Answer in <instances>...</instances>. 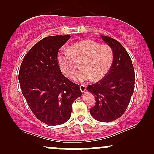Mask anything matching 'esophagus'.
<instances>
[{
    "label": "esophagus",
    "instance_id": "1",
    "mask_svg": "<svg viewBox=\"0 0 154 154\" xmlns=\"http://www.w3.org/2000/svg\"><path fill=\"white\" fill-rule=\"evenodd\" d=\"M79 88H80V91L82 93H84V92L86 91V86L84 85H81L79 86Z\"/></svg>",
    "mask_w": 154,
    "mask_h": 154
}]
</instances>
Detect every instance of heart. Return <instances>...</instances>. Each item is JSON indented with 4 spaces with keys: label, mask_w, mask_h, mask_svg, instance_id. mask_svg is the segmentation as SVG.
Returning <instances> with one entry per match:
<instances>
[{
    "label": "heart",
    "mask_w": 154,
    "mask_h": 154,
    "mask_svg": "<svg viewBox=\"0 0 154 154\" xmlns=\"http://www.w3.org/2000/svg\"><path fill=\"white\" fill-rule=\"evenodd\" d=\"M82 59L80 70L76 73L75 79L77 82H85L92 79H101L110 70L114 61V51L111 46L93 40H83L62 51L58 56L59 66L65 75L72 77L76 69L75 60Z\"/></svg>",
    "instance_id": "1"
}]
</instances>
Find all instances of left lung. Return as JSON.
Wrapping results in <instances>:
<instances>
[{
    "instance_id": "left-lung-1",
    "label": "left lung",
    "mask_w": 154,
    "mask_h": 154,
    "mask_svg": "<svg viewBox=\"0 0 154 154\" xmlns=\"http://www.w3.org/2000/svg\"><path fill=\"white\" fill-rule=\"evenodd\" d=\"M101 38L114 51V61L103 78L88 86L96 101L90 113L98 121L110 122L126 111L134 91L135 75L132 60L123 45L115 39Z\"/></svg>"
}]
</instances>
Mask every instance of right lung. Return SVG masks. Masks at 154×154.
Segmentation results:
<instances>
[{
    "label": "right lung",
    "mask_w": 154,
    "mask_h": 154,
    "mask_svg": "<svg viewBox=\"0 0 154 154\" xmlns=\"http://www.w3.org/2000/svg\"><path fill=\"white\" fill-rule=\"evenodd\" d=\"M70 35L44 38L27 52L21 63L19 81L29 109L48 125L69 119L72 103L82 95L79 85L61 73L58 62L59 48Z\"/></svg>",
    "instance_id": "add662e5"
}]
</instances>
